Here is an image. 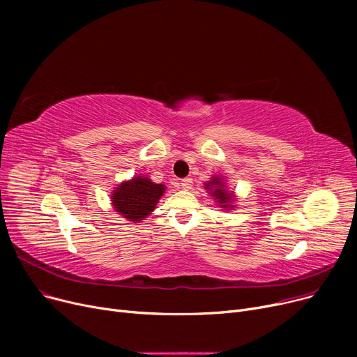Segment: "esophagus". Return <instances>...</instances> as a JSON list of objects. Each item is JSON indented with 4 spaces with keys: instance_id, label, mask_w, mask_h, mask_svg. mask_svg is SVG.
I'll return each mask as SVG.
<instances>
[{
    "instance_id": "1",
    "label": "esophagus",
    "mask_w": 357,
    "mask_h": 357,
    "mask_svg": "<svg viewBox=\"0 0 357 357\" xmlns=\"http://www.w3.org/2000/svg\"><path fill=\"white\" fill-rule=\"evenodd\" d=\"M191 185H192V179H191V178H183V179H181V186H182V188L190 190Z\"/></svg>"
}]
</instances>
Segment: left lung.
<instances>
[{
	"label": "left lung",
	"instance_id": "1",
	"mask_svg": "<svg viewBox=\"0 0 357 357\" xmlns=\"http://www.w3.org/2000/svg\"><path fill=\"white\" fill-rule=\"evenodd\" d=\"M205 188L210 191V194L217 199L218 204H221L224 208H233L234 195L233 192L226 191V185L221 181V178H213L211 182L205 183Z\"/></svg>",
	"mask_w": 357,
	"mask_h": 357
}]
</instances>
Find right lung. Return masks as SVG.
<instances>
[{
	"label": "right lung",
	"instance_id": "add662e5",
	"mask_svg": "<svg viewBox=\"0 0 357 357\" xmlns=\"http://www.w3.org/2000/svg\"><path fill=\"white\" fill-rule=\"evenodd\" d=\"M165 191V185L155 183L149 178L139 176L123 182L112 192V205L124 218L139 222L155 210V205Z\"/></svg>",
	"mask_w": 357,
	"mask_h": 357
}]
</instances>
